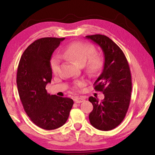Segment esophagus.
Instances as JSON below:
<instances>
[{
  "instance_id": "1",
  "label": "esophagus",
  "mask_w": 155,
  "mask_h": 155,
  "mask_svg": "<svg viewBox=\"0 0 155 155\" xmlns=\"http://www.w3.org/2000/svg\"><path fill=\"white\" fill-rule=\"evenodd\" d=\"M74 101L76 103H81L85 101V98L84 97H75Z\"/></svg>"
}]
</instances>
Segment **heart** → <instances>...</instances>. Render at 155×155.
<instances>
[{
    "label": "heart",
    "instance_id": "heart-1",
    "mask_svg": "<svg viewBox=\"0 0 155 155\" xmlns=\"http://www.w3.org/2000/svg\"><path fill=\"white\" fill-rule=\"evenodd\" d=\"M96 52L94 46L90 43L83 42H74L67 46L63 51V56L68 59L74 61L76 63L83 66L87 61V68L91 73H97L104 63L103 56L99 54H94ZM60 58L57 55L52 58L50 62L51 68L54 74H57L59 71ZM82 85V83L78 82L76 84V88Z\"/></svg>",
    "mask_w": 155,
    "mask_h": 155
}]
</instances>
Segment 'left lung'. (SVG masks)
Segmentation results:
<instances>
[{
    "label": "left lung",
    "mask_w": 155,
    "mask_h": 155,
    "mask_svg": "<svg viewBox=\"0 0 155 155\" xmlns=\"http://www.w3.org/2000/svg\"><path fill=\"white\" fill-rule=\"evenodd\" d=\"M103 52L104 62L102 73L94 82V89L101 91L104 98H88L93 105L89 114L93 126L101 130H110L118 126L127 114L130 101L132 79L128 61L120 47L107 36H86Z\"/></svg>",
    "instance_id": "left-lung-1"
}]
</instances>
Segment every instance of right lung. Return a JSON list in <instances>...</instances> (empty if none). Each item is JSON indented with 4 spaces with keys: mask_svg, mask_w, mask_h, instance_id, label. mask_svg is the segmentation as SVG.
Instances as JSON below:
<instances>
[{
    "mask_svg": "<svg viewBox=\"0 0 155 155\" xmlns=\"http://www.w3.org/2000/svg\"><path fill=\"white\" fill-rule=\"evenodd\" d=\"M64 38H42L32 42L20 59L16 84L23 108L32 123L54 130L67 122L72 99L48 94L46 86L52 80V54Z\"/></svg>",
    "mask_w": 155,
    "mask_h": 155,
    "instance_id": "1",
    "label": "right lung"
}]
</instances>
